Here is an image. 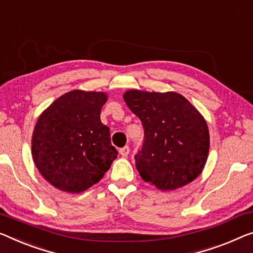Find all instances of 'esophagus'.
I'll list each match as a JSON object with an SVG mask.
<instances>
[{
    "label": "esophagus",
    "mask_w": 253,
    "mask_h": 253,
    "mask_svg": "<svg viewBox=\"0 0 253 253\" xmlns=\"http://www.w3.org/2000/svg\"><path fill=\"white\" fill-rule=\"evenodd\" d=\"M119 153L122 154L123 157H127L128 154H129V146H124V148L119 150Z\"/></svg>",
    "instance_id": "1"
}]
</instances>
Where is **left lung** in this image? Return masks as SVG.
<instances>
[{"instance_id":"8db88e82","label":"left lung","mask_w":253,"mask_h":253,"mask_svg":"<svg viewBox=\"0 0 253 253\" xmlns=\"http://www.w3.org/2000/svg\"><path fill=\"white\" fill-rule=\"evenodd\" d=\"M124 100L144 128V143L135 156L142 179L172 191L197 178L210 146L208 125L197 108L176 92L129 89Z\"/></svg>"}]
</instances>
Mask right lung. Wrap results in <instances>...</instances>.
Masks as SVG:
<instances>
[{"mask_svg": "<svg viewBox=\"0 0 253 253\" xmlns=\"http://www.w3.org/2000/svg\"><path fill=\"white\" fill-rule=\"evenodd\" d=\"M108 95L70 90L42 112L32 137L35 166L54 187L79 193L100 182L117 158L100 114Z\"/></svg>", "mask_w": 253, "mask_h": 253, "instance_id": "obj_1", "label": "right lung"}]
</instances>
